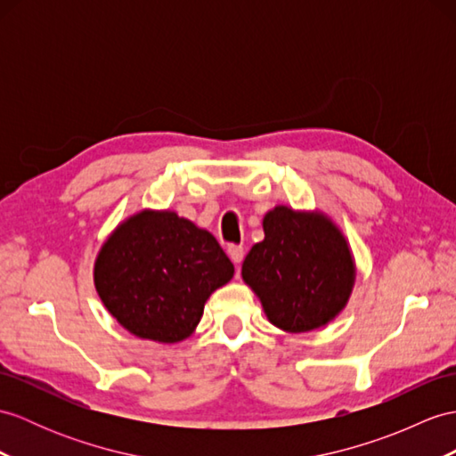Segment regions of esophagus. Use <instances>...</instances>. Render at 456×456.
<instances>
[{
  "mask_svg": "<svg viewBox=\"0 0 456 456\" xmlns=\"http://www.w3.org/2000/svg\"><path fill=\"white\" fill-rule=\"evenodd\" d=\"M228 255H230L232 263L240 266L243 261V255H246V249H243V246H228Z\"/></svg>",
  "mask_w": 456,
  "mask_h": 456,
  "instance_id": "1",
  "label": "esophagus"
}]
</instances>
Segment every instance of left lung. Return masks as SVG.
I'll use <instances>...</instances> for the list:
<instances>
[{
  "instance_id": "obj_1",
  "label": "left lung",
  "mask_w": 456,
  "mask_h": 456,
  "mask_svg": "<svg viewBox=\"0 0 456 456\" xmlns=\"http://www.w3.org/2000/svg\"><path fill=\"white\" fill-rule=\"evenodd\" d=\"M265 240L255 243L241 276L259 296L273 325L305 332L329 323L346 305L354 263L337 226L276 207L263 220Z\"/></svg>"
}]
</instances>
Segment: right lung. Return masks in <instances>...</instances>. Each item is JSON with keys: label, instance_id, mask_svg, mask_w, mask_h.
<instances>
[{"label": "right lung", "instance_id": "1", "mask_svg": "<svg viewBox=\"0 0 456 456\" xmlns=\"http://www.w3.org/2000/svg\"><path fill=\"white\" fill-rule=\"evenodd\" d=\"M234 276L213 234L175 213H142L124 222L98 253L94 284L118 323L159 342L187 338L207 297Z\"/></svg>", "mask_w": 456, "mask_h": 456}]
</instances>
